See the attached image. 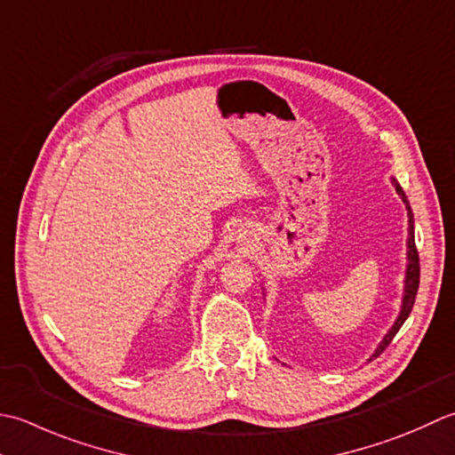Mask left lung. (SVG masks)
<instances>
[{
    "mask_svg": "<svg viewBox=\"0 0 455 455\" xmlns=\"http://www.w3.org/2000/svg\"><path fill=\"white\" fill-rule=\"evenodd\" d=\"M393 184H395L396 194L404 202L406 210H409V265H406V281H404V296H403L401 314H398V318L393 323V328L388 330V333L383 338L381 346L375 349L373 357H379V355L383 354V351L387 349V346L391 344L393 338L396 336V331L401 330L404 320L409 318V314H411L412 306H414V300H416V292H419V283H420V259H419V251H416V243H414V218H412V210H411V204H409V198H406L404 190L398 187L396 180H393ZM373 357H371V359H373Z\"/></svg>",
    "mask_w": 455,
    "mask_h": 455,
    "instance_id": "left-lung-1",
    "label": "left lung"
}]
</instances>
